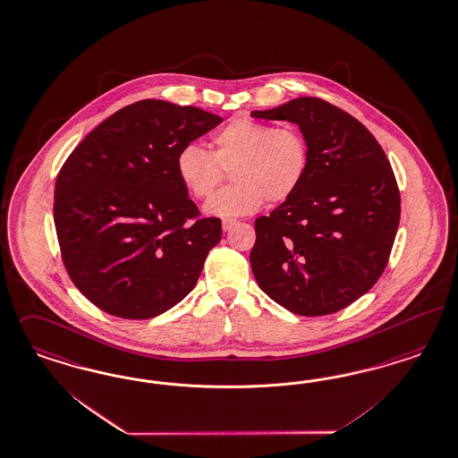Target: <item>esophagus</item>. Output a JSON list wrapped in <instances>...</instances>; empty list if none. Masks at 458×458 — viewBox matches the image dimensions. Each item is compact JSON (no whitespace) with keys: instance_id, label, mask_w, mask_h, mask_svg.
I'll use <instances>...</instances> for the list:
<instances>
[{"instance_id":"1","label":"esophagus","mask_w":458,"mask_h":458,"mask_svg":"<svg viewBox=\"0 0 458 458\" xmlns=\"http://www.w3.org/2000/svg\"><path fill=\"white\" fill-rule=\"evenodd\" d=\"M236 224V219H224V221H222V229H224V231H231Z\"/></svg>"}]
</instances>
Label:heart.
<instances>
[{"mask_svg":"<svg viewBox=\"0 0 458 458\" xmlns=\"http://www.w3.org/2000/svg\"><path fill=\"white\" fill-rule=\"evenodd\" d=\"M174 168L197 200L208 199L231 170L234 183L205 205L208 214L229 219L253 214L265 200H288L309 170V144L295 127L237 117L214 134L212 153L190 142L176 154Z\"/></svg>","mask_w":458,"mask_h":458,"instance_id":"heart-1","label":"heart"}]
</instances>
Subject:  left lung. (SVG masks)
<instances>
[{"instance_id":"obj_1","label":"left lung","mask_w":458,"mask_h":458,"mask_svg":"<svg viewBox=\"0 0 458 458\" xmlns=\"http://www.w3.org/2000/svg\"><path fill=\"white\" fill-rule=\"evenodd\" d=\"M251 115L293 122L309 144L301 187L254 222V278L293 314L338 312L367 293L389 263L401 219L389 159L361 122L321 98Z\"/></svg>"}]
</instances>
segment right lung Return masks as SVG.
<instances>
[{
  "label": "right lung",
  "mask_w": 458,
  "mask_h": 458,
  "mask_svg": "<svg viewBox=\"0 0 458 458\" xmlns=\"http://www.w3.org/2000/svg\"><path fill=\"white\" fill-rule=\"evenodd\" d=\"M197 106L127 105L69 154L54 188V224L69 278L91 304L149 319L193 290L221 241L178 180V151L221 123Z\"/></svg>",
  "instance_id": "add662e5"
}]
</instances>
